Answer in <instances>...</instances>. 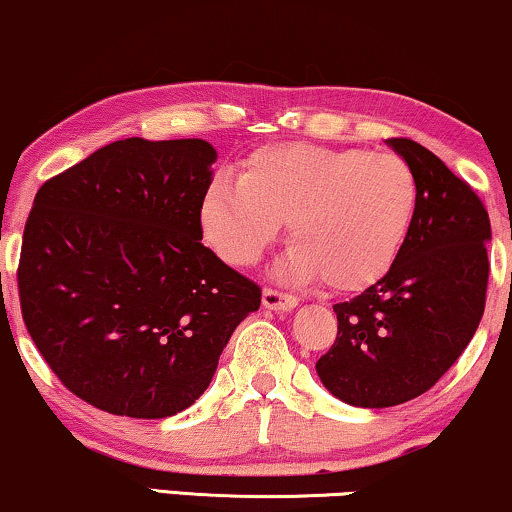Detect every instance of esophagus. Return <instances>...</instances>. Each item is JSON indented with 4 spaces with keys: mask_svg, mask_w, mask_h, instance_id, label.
<instances>
[{
    "mask_svg": "<svg viewBox=\"0 0 512 512\" xmlns=\"http://www.w3.org/2000/svg\"><path fill=\"white\" fill-rule=\"evenodd\" d=\"M263 305L270 310H294L298 305V298L294 294H287V291L280 289H263Z\"/></svg>",
    "mask_w": 512,
    "mask_h": 512,
    "instance_id": "esophagus-1",
    "label": "esophagus"
}]
</instances>
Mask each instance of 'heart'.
<instances>
[{
  "mask_svg": "<svg viewBox=\"0 0 512 512\" xmlns=\"http://www.w3.org/2000/svg\"><path fill=\"white\" fill-rule=\"evenodd\" d=\"M418 185L395 152L280 143L256 150L242 178L216 174L202 195L204 240L249 268L289 223L284 270L334 291L381 280L414 223Z\"/></svg>",
  "mask_w": 512,
  "mask_h": 512,
  "instance_id": "heart-1",
  "label": "heart"
}]
</instances>
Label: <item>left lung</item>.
I'll use <instances>...</instances> for the list:
<instances>
[{
  "instance_id": "left-lung-1",
  "label": "left lung",
  "mask_w": 512,
  "mask_h": 512,
  "mask_svg": "<svg viewBox=\"0 0 512 512\" xmlns=\"http://www.w3.org/2000/svg\"><path fill=\"white\" fill-rule=\"evenodd\" d=\"M416 176L407 242L386 275L336 303V341L317 360L324 388L353 407L409 402L459 360L487 301L489 214L470 185L411 138H388Z\"/></svg>"
}]
</instances>
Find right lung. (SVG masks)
Wrapping results in <instances>:
<instances>
[{"label":"right lung","mask_w":512,"mask_h":512,"mask_svg":"<svg viewBox=\"0 0 512 512\" xmlns=\"http://www.w3.org/2000/svg\"><path fill=\"white\" fill-rule=\"evenodd\" d=\"M214 162L202 138H126L37 190L18 261L21 313L79 400L131 418L178 414L261 305V287L202 244Z\"/></svg>","instance_id":"obj_1"}]
</instances>
